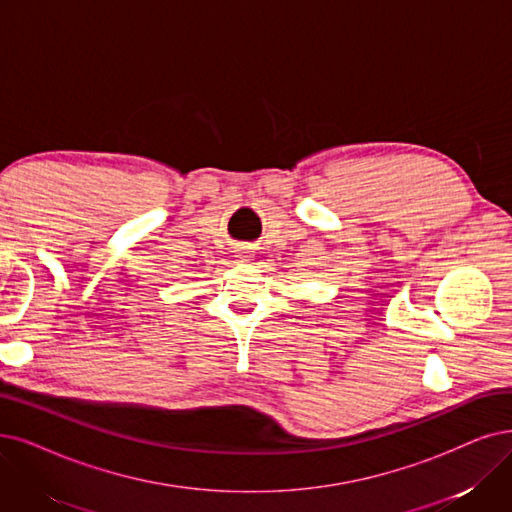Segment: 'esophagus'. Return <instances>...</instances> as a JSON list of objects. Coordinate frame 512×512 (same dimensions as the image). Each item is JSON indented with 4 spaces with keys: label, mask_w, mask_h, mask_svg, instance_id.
<instances>
[{
    "label": "esophagus",
    "mask_w": 512,
    "mask_h": 512,
    "mask_svg": "<svg viewBox=\"0 0 512 512\" xmlns=\"http://www.w3.org/2000/svg\"><path fill=\"white\" fill-rule=\"evenodd\" d=\"M239 258H241V260H245V256H243V254H239Z\"/></svg>",
    "instance_id": "esophagus-1"
}]
</instances>
